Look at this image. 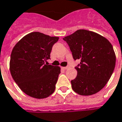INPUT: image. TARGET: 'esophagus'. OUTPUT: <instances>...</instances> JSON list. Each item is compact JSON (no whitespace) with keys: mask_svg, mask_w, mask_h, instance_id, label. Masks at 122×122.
<instances>
[{"mask_svg":"<svg viewBox=\"0 0 122 122\" xmlns=\"http://www.w3.org/2000/svg\"><path fill=\"white\" fill-rule=\"evenodd\" d=\"M62 68H63V69L66 70V69H68L69 68V66H67V67H62Z\"/></svg>","mask_w":122,"mask_h":122,"instance_id":"34e87169","label":"esophagus"}]
</instances>
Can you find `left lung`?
Returning a JSON list of instances; mask_svg holds the SVG:
<instances>
[{
	"instance_id": "left-lung-1",
	"label": "left lung",
	"mask_w": 122,
	"mask_h": 122,
	"mask_svg": "<svg viewBox=\"0 0 122 122\" xmlns=\"http://www.w3.org/2000/svg\"><path fill=\"white\" fill-rule=\"evenodd\" d=\"M73 59L81 62L75 69L77 75L72 80V88L82 96L102 90L110 79L116 65L113 47L106 38L93 31L79 30L63 38Z\"/></svg>"
}]
</instances>
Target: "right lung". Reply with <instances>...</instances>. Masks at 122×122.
Masks as SVG:
<instances>
[{"mask_svg":"<svg viewBox=\"0 0 122 122\" xmlns=\"http://www.w3.org/2000/svg\"><path fill=\"white\" fill-rule=\"evenodd\" d=\"M58 40V37L35 31L23 37L14 47L10 61L11 75L30 97L45 98L55 91L61 69L49 65L47 60Z\"/></svg>","mask_w":122,"mask_h":122,"instance_id":"add662e5","label":"right lung"}]
</instances>
